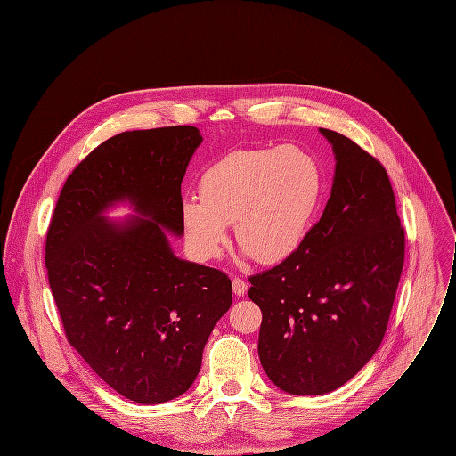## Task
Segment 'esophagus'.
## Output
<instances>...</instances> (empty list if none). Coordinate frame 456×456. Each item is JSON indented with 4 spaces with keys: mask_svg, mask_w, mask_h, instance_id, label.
I'll return each mask as SVG.
<instances>
[{
    "mask_svg": "<svg viewBox=\"0 0 456 456\" xmlns=\"http://www.w3.org/2000/svg\"><path fill=\"white\" fill-rule=\"evenodd\" d=\"M232 289H233L235 296L242 297V296H246V292H248V283H246L244 280H240V278H233V281H232Z\"/></svg>",
    "mask_w": 456,
    "mask_h": 456,
    "instance_id": "34e87169",
    "label": "esophagus"
}]
</instances>
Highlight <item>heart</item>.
I'll list each match as a JSON object with an SVG mask.
<instances>
[{"label":"heart","instance_id":"1","mask_svg":"<svg viewBox=\"0 0 456 456\" xmlns=\"http://www.w3.org/2000/svg\"><path fill=\"white\" fill-rule=\"evenodd\" d=\"M324 176L306 148L233 151L212 164L200 180L201 198H185L180 219L196 258L221 255L228 224L246 255L280 264L303 244L319 208Z\"/></svg>","mask_w":456,"mask_h":456}]
</instances>
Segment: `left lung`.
<instances>
[{"label":"left lung","instance_id":"1","mask_svg":"<svg viewBox=\"0 0 456 456\" xmlns=\"http://www.w3.org/2000/svg\"><path fill=\"white\" fill-rule=\"evenodd\" d=\"M319 132L335 157L324 212L290 258L249 278L262 310L260 363L294 395L331 392L372 358L404 260L387 171L351 139Z\"/></svg>","mask_w":456,"mask_h":456}]
</instances>
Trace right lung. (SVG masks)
<instances>
[{
	"mask_svg": "<svg viewBox=\"0 0 456 456\" xmlns=\"http://www.w3.org/2000/svg\"><path fill=\"white\" fill-rule=\"evenodd\" d=\"M194 126L134 130L100 144L68 178L46 239V269L71 346L121 395L160 404L191 388L232 305L230 278L183 260L182 180ZM119 204L134 212L106 214Z\"/></svg>",
	"mask_w": 456,
	"mask_h": 456,
	"instance_id": "1",
	"label": "right lung"
}]
</instances>
